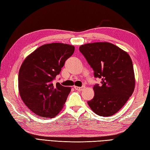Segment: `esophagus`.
Returning <instances> with one entry per match:
<instances>
[{
  "mask_svg": "<svg viewBox=\"0 0 150 150\" xmlns=\"http://www.w3.org/2000/svg\"><path fill=\"white\" fill-rule=\"evenodd\" d=\"M74 88H75V89L76 90H77V91H82V90H83L84 89V86H82V87H79V86H74Z\"/></svg>",
  "mask_w": 150,
  "mask_h": 150,
  "instance_id": "34e87169",
  "label": "esophagus"
}]
</instances>
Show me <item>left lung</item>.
<instances>
[{
  "label": "left lung",
  "instance_id": "left-lung-1",
  "mask_svg": "<svg viewBox=\"0 0 150 150\" xmlns=\"http://www.w3.org/2000/svg\"><path fill=\"white\" fill-rule=\"evenodd\" d=\"M95 77L101 79V85L93 86L94 97L88 101L91 110L98 115L109 117L122 108L132 96L135 86L131 57L113 44L99 42L79 47Z\"/></svg>",
  "mask_w": 150,
  "mask_h": 150
}]
</instances>
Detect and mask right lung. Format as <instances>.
Wrapping results in <instances>:
<instances>
[{"label": "right lung", "mask_w": 150, "mask_h": 150, "mask_svg": "<svg viewBox=\"0 0 150 150\" xmlns=\"http://www.w3.org/2000/svg\"><path fill=\"white\" fill-rule=\"evenodd\" d=\"M75 47L63 43L38 47L22 62L18 73V91L26 106L37 115L53 118L62 110L71 87L53 80L59 75Z\"/></svg>", "instance_id": "1"}]
</instances>
